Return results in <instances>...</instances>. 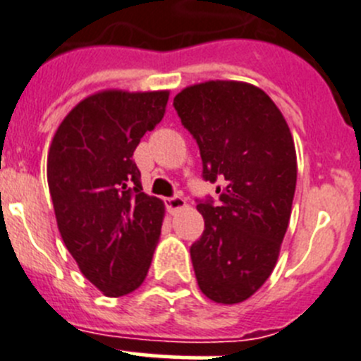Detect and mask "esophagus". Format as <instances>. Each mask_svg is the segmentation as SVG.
<instances>
[{
	"label": "esophagus",
	"mask_w": 361,
	"mask_h": 361,
	"mask_svg": "<svg viewBox=\"0 0 361 361\" xmlns=\"http://www.w3.org/2000/svg\"><path fill=\"white\" fill-rule=\"evenodd\" d=\"M166 206L167 209H169V213H176V211L183 209V207L187 206V202H185V199L180 197V195H174V197L166 199Z\"/></svg>",
	"instance_id": "obj_1"
}]
</instances>
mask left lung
Instances as JSON below:
<instances>
[{
	"instance_id": "left-lung-1",
	"label": "left lung",
	"mask_w": 361,
	"mask_h": 361,
	"mask_svg": "<svg viewBox=\"0 0 361 361\" xmlns=\"http://www.w3.org/2000/svg\"><path fill=\"white\" fill-rule=\"evenodd\" d=\"M174 110L201 150L202 178L216 187L218 206L199 202L204 232L190 246L201 292L239 304L274 271L290 224L297 154L290 127L262 89L209 80L174 97Z\"/></svg>"
}]
</instances>
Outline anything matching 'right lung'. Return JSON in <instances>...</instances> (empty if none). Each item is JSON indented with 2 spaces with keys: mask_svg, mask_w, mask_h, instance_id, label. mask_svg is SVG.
<instances>
[{
  "mask_svg": "<svg viewBox=\"0 0 361 361\" xmlns=\"http://www.w3.org/2000/svg\"><path fill=\"white\" fill-rule=\"evenodd\" d=\"M167 99L169 90H101L64 116L50 145L47 180L61 238L106 297L140 288L159 243L164 202L141 192L133 154Z\"/></svg>",
  "mask_w": 361,
  "mask_h": 361,
  "instance_id": "right-lung-1",
  "label": "right lung"
}]
</instances>
